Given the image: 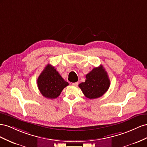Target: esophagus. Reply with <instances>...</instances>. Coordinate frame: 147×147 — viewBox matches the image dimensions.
<instances>
[{"label":"esophagus","instance_id":"1","mask_svg":"<svg viewBox=\"0 0 147 147\" xmlns=\"http://www.w3.org/2000/svg\"><path fill=\"white\" fill-rule=\"evenodd\" d=\"M72 85L74 86H77L78 85V82H74V83H72Z\"/></svg>","mask_w":147,"mask_h":147}]
</instances>
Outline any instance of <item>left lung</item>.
<instances>
[{"label": "left lung", "mask_w": 147, "mask_h": 147, "mask_svg": "<svg viewBox=\"0 0 147 147\" xmlns=\"http://www.w3.org/2000/svg\"><path fill=\"white\" fill-rule=\"evenodd\" d=\"M86 81L79 84V87L89 99L102 97L110 87V81L102 65L94 68L86 75Z\"/></svg>", "instance_id": "1"}]
</instances>
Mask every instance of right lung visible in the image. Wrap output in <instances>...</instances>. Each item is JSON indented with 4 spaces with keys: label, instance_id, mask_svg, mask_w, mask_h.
I'll return each mask as SVG.
<instances>
[{
    "label": "right lung",
    "instance_id": "obj_1",
    "mask_svg": "<svg viewBox=\"0 0 147 147\" xmlns=\"http://www.w3.org/2000/svg\"><path fill=\"white\" fill-rule=\"evenodd\" d=\"M37 87L44 97L50 99L57 98L63 89L69 85L51 65L48 64L37 78Z\"/></svg>",
    "mask_w": 147,
    "mask_h": 147
}]
</instances>
